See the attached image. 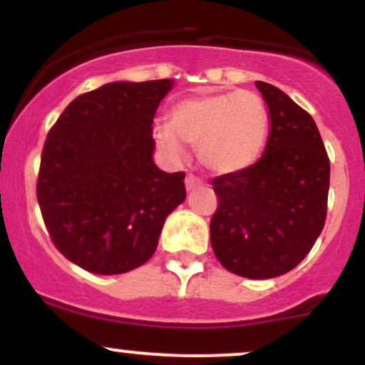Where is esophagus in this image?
<instances>
[{"instance_id":"1","label":"esophagus","mask_w":365,"mask_h":365,"mask_svg":"<svg viewBox=\"0 0 365 365\" xmlns=\"http://www.w3.org/2000/svg\"><path fill=\"white\" fill-rule=\"evenodd\" d=\"M202 185H204L202 180L197 178L195 175H192V173H188V175H187V178H185V187H187V190H188V192L195 190V188H200Z\"/></svg>"}]
</instances>
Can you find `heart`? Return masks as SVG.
<instances>
[{
  "instance_id": "1",
  "label": "heart",
  "mask_w": 365,
  "mask_h": 365,
  "mask_svg": "<svg viewBox=\"0 0 365 365\" xmlns=\"http://www.w3.org/2000/svg\"><path fill=\"white\" fill-rule=\"evenodd\" d=\"M269 123L266 103L255 92H216L175 104L170 123L154 125L153 139L171 161H183L185 144H190L197 145L200 163L209 171L233 175L262 156Z\"/></svg>"
}]
</instances>
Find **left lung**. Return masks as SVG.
I'll use <instances>...</instances> for the list:
<instances>
[{
  "instance_id": "obj_1",
  "label": "left lung",
  "mask_w": 365,
  "mask_h": 365,
  "mask_svg": "<svg viewBox=\"0 0 365 365\" xmlns=\"http://www.w3.org/2000/svg\"><path fill=\"white\" fill-rule=\"evenodd\" d=\"M255 87L269 110V137L254 166L212 180L220 206L211 245L230 273L267 279L292 271L321 235L329 159L307 111L271 83Z\"/></svg>"
}]
</instances>
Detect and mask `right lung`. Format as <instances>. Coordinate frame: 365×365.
I'll use <instances>...</instances> for the list:
<instances>
[{
  "instance_id": "1",
  "label": "right lung",
  "mask_w": 365,
  "mask_h": 365,
  "mask_svg": "<svg viewBox=\"0 0 365 365\" xmlns=\"http://www.w3.org/2000/svg\"><path fill=\"white\" fill-rule=\"evenodd\" d=\"M173 83H104L75 98L49 130L37 202L56 249L86 271L121 274L148 262L185 200V173L153 159V120Z\"/></svg>"
}]
</instances>
